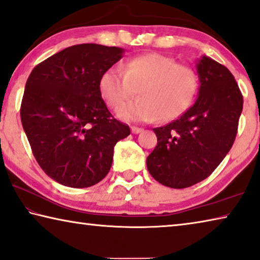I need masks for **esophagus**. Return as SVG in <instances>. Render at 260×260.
Instances as JSON below:
<instances>
[{
  "mask_svg": "<svg viewBox=\"0 0 260 260\" xmlns=\"http://www.w3.org/2000/svg\"><path fill=\"white\" fill-rule=\"evenodd\" d=\"M144 129L143 127H139V126H135V125H133L131 126V131H133V134H139V133H142Z\"/></svg>",
  "mask_w": 260,
  "mask_h": 260,
  "instance_id": "esophagus-1",
  "label": "esophagus"
}]
</instances>
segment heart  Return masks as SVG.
<instances>
[{
    "label": "heart",
    "instance_id": "heart-1",
    "mask_svg": "<svg viewBox=\"0 0 260 260\" xmlns=\"http://www.w3.org/2000/svg\"><path fill=\"white\" fill-rule=\"evenodd\" d=\"M198 86L192 69L158 53L130 58L124 67L114 66L102 74L99 90L109 107L140 94L123 105L117 115L125 120L172 121L190 107Z\"/></svg>",
    "mask_w": 260,
    "mask_h": 260
}]
</instances>
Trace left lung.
<instances>
[{"label":"left lung","mask_w":260,"mask_h":260,"mask_svg":"<svg viewBox=\"0 0 260 260\" xmlns=\"http://www.w3.org/2000/svg\"><path fill=\"white\" fill-rule=\"evenodd\" d=\"M198 98L177 120L154 127L158 145L147 156L155 181L184 189L205 180L235 142L243 95L226 67L203 56L197 63Z\"/></svg>","instance_id":"obj_1"}]
</instances>
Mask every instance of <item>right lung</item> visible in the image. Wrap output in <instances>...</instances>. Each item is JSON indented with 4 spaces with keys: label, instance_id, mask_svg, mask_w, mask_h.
<instances>
[{
    "label": "right lung",
    "instance_id": "1",
    "mask_svg": "<svg viewBox=\"0 0 260 260\" xmlns=\"http://www.w3.org/2000/svg\"><path fill=\"white\" fill-rule=\"evenodd\" d=\"M123 49L75 45L34 67L20 106V118L33 155L54 181L87 188L107 175L114 146L130 135L101 98L102 74Z\"/></svg>",
    "mask_w": 260,
    "mask_h": 260
}]
</instances>
